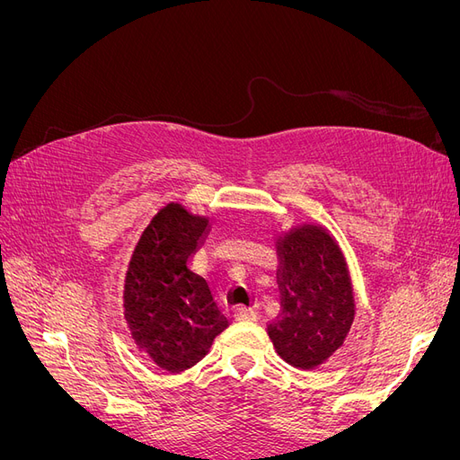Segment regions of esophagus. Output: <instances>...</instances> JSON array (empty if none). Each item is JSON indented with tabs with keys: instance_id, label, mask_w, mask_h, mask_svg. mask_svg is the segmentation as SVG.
Here are the masks:
<instances>
[{
	"instance_id": "1",
	"label": "esophagus",
	"mask_w": 460,
	"mask_h": 460,
	"mask_svg": "<svg viewBox=\"0 0 460 460\" xmlns=\"http://www.w3.org/2000/svg\"><path fill=\"white\" fill-rule=\"evenodd\" d=\"M257 316H259L257 311L252 309V307H240V309H235V313H234L235 320H245V323H255Z\"/></svg>"
}]
</instances>
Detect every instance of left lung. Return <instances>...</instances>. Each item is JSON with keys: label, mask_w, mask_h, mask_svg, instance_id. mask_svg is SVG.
Instances as JSON below:
<instances>
[{"label": "left lung", "mask_w": 460, "mask_h": 460, "mask_svg": "<svg viewBox=\"0 0 460 460\" xmlns=\"http://www.w3.org/2000/svg\"><path fill=\"white\" fill-rule=\"evenodd\" d=\"M274 247L282 309L267 333L288 365L318 368L343 345L355 320L349 267L330 230L314 222L278 234Z\"/></svg>", "instance_id": "left-lung-1"}]
</instances>
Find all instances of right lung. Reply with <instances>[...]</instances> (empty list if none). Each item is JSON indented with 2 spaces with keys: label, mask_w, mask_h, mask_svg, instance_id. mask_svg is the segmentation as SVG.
Segmentation results:
<instances>
[{
  "label": "right lung",
  "mask_w": 460,
  "mask_h": 460,
  "mask_svg": "<svg viewBox=\"0 0 460 460\" xmlns=\"http://www.w3.org/2000/svg\"><path fill=\"white\" fill-rule=\"evenodd\" d=\"M208 218L169 203L137 240L124 278V320L136 349L166 372H184L228 328L205 278L191 272Z\"/></svg>",
  "instance_id": "add662e5"
}]
</instances>
